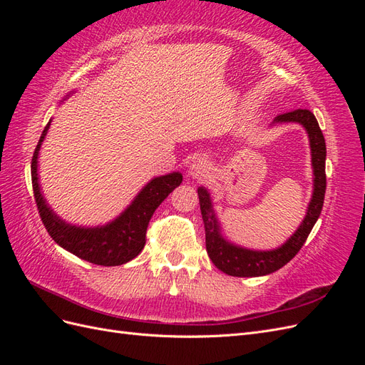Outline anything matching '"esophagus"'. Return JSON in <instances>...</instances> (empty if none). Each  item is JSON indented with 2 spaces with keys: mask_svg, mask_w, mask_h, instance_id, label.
<instances>
[{
  "mask_svg": "<svg viewBox=\"0 0 365 365\" xmlns=\"http://www.w3.org/2000/svg\"><path fill=\"white\" fill-rule=\"evenodd\" d=\"M208 173H210V164L202 158L193 161L189 169V175L195 180H205Z\"/></svg>",
  "mask_w": 365,
  "mask_h": 365,
  "instance_id": "1",
  "label": "esophagus"
}]
</instances>
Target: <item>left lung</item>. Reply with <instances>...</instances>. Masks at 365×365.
Here are the masks:
<instances>
[{
  "instance_id": "left-lung-1",
  "label": "left lung",
  "mask_w": 365,
  "mask_h": 365,
  "mask_svg": "<svg viewBox=\"0 0 365 365\" xmlns=\"http://www.w3.org/2000/svg\"><path fill=\"white\" fill-rule=\"evenodd\" d=\"M274 121H279V123L295 121V123H300L306 128L309 140H311L312 150V165L315 176L314 196L311 204H309L307 215L303 220V224L284 245L274 251H250L228 244V242L220 236L217 220L212 208V201H210V195L204 187L197 189L201 213L205 224V247L208 256L217 269L228 275H233V277H259V275H267L284 267L286 263L295 257V254L304 245V242L309 233L312 231L324 204L326 141L315 115L309 111V109H295V111L277 115Z\"/></svg>"
}]
</instances>
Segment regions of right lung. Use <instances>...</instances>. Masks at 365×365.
<instances>
[{"label": "right lung", "instance_id": "add662e5", "mask_svg": "<svg viewBox=\"0 0 365 365\" xmlns=\"http://www.w3.org/2000/svg\"><path fill=\"white\" fill-rule=\"evenodd\" d=\"M50 121L43 128L31 157V185L41 220L51 239L74 256L102 267H117L137 257L145 248L149 220L158 205L182 182V175L173 172L152 180L114 222L101 228H81L65 224L46 204L38 182V152L46 138Z\"/></svg>", "mask_w": 365, "mask_h": 365}]
</instances>
